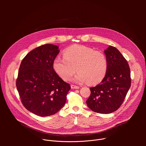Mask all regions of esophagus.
<instances>
[{
	"label": "esophagus",
	"mask_w": 146,
	"mask_h": 146,
	"mask_svg": "<svg viewBox=\"0 0 146 146\" xmlns=\"http://www.w3.org/2000/svg\"><path fill=\"white\" fill-rule=\"evenodd\" d=\"M71 88L73 89H79V87L78 86H74V85H71Z\"/></svg>",
	"instance_id": "obj_1"
}]
</instances>
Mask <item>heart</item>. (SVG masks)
<instances>
[{
    "mask_svg": "<svg viewBox=\"0 0 146 146\" xmlns=\"http://www.w3.org/2000/svg\"><path fill=\"white\" fill-rule=\"evenodd\" d=\"M64 57L57 56L53 62L54 70L64 80H70L77 70L75 81H87L90 85H96L106 76L108 59L101 51L83 46H73L65 50Z\"/></svg>",
    "mask_w": 146,
    "mask_h": 146,
    "instance_id": "1",
    "label": "heart"
}]
</instances>
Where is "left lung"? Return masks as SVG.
Here are the masks:
<instances>
[{"label": "left lung", "instance_id": "left-lung-1", "mask_svg": "<svg viewBox=\"0 0 146 146\" xmlns=\"http://www.w3.org/2000/svg\"><path fill=\"white\" fill-rule=\"evenodd\" d=\"M108 59V70L102 82L90 88L91 95L86 101L94 112L109 114L121 106L131 85L129 65L121 53L110 46L104 51Z\"/></svg>", "mask_w": 146, "mask_h": 146}]
</instances>
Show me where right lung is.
Masks as SVG:
<instances>
[{
  "instance_id": "right-lung-1",
  "label": "right lung",
  "mask_w": 146,
  "mask_h": 146,
  "mask_svg": "<svg viewBox=\"0 0 146 146\" xmlns=\"http://www.w3.org/2000/svg\"><path fill=\"white\" fill-rule=\"evenodd\" d=\"M59 52V47L54 44L39 46L24 57L19 68L16 87L22 103L40 117L56 113L65 105L70 89L53 68Z\"/></svg>"
}]
</instances>
